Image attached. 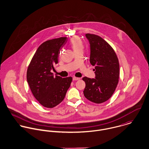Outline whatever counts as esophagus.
Returning a JSON list of instances; mask_svg holds the SVG:
<instances>
[{"instance_id": "esophagus-1", "label": "esophagus", "mask_w": 149, "mask_h": 149, "mask_svg": "<svg viewBox=\"0 0 149 149\" xmlns=\"http://www.w3.org/2000/svg\"><path fill=\"white\" fill-rule=\"evenodd\" d=\"M80 79V78H79V77H73V80H74V81L79 80Z\"/></svg>"}]
</instances>
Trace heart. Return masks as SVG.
<instances>
[{
	"mask_svg": "<svg viewBox=\"0 0 149 149\" xmlns=\"http://www.w3.org/2000/svg\"><path fill=\"white\" fill-rule=\"evenodd\" d=\"M70 45L73 49L74 52L83 51L84 49V45L81 40L78 37H73L70 41Z\"/></svg>",
	"mask_w": 149,
	"mask_h": 149,
	"instance_id": "b5f03b06",
	"label": "heart"
}]
</instances>
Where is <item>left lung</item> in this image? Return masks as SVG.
<instances>
[{
  "instance_id": "1",
  "label": "left lung",
  "mask_w": 149,
  "mask_h": 149,
  "mask_svg": "<svg viewBox=\"0 0 149 149\" xmlns=\"http://www.w3.org/2000/svg\"><path fill=\"white\" fill-rule=\"evenodd\" d=\"M85 37L90 44V63L95 66V79L83 78L84 95L89 101L100 104L112 96L118 84L119 60L113 48L102 37L89 33Z\"/></svg>"
}]
</instances>
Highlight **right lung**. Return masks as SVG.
<instances>
[{"label": "right lung", "mask_w": 149, "mask_h": 149, "mask_svg": "<svg viewBox=\"0 0 149 149\" xmlns=\"http://www.w3.org/2000/svg\"><path fill=\"white\" fill-rule=\"evenodd\" d=\"M66 37L46 41L37 49L27 70V81L34 97L43 107L53 108L65 98L72 81V77L53 76L50 71L58 62L60 50Z\"/></svg>", "instance_id": "obj_1"}]
</instances>
